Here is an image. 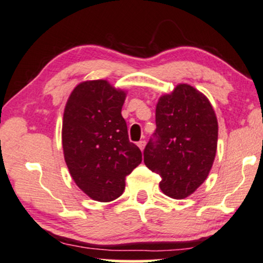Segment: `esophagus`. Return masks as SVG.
<instances>
[{
  "label": "esophagus",
  "instance_id": "34e87169",
  "mask_svg": "<svg viewBox=\"0 0 263 263\" xmlns=\"http://www.w3.org/2000/svg\"><path fill=\"white\" fill-rule=\"evenodd\" d=\"M137 145L139 147V149H141V151H143V149H144V147H145V141H139L137 143Z\"/></svg>",
  "mask_w": 263,
  "mask_h": 263
}]
</instances>
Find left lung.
<instances>
[{"label": "left lung", "instance_id": "1", "mask_svg": "<svg viewBox=\"0 0 263 263\" xmlns=\"http://www.w3.org/2000/svg\"><path fill=\"white\" fill-rule=\"evenodd\" d=\"M155 132L145 145L144 164L161 177L164 194L183 199L208 177L217 148L218 125L209 99L182 84L159 99Z\"/></svg>", "mask_w": 263, "mask_h": 263}]
</instances>
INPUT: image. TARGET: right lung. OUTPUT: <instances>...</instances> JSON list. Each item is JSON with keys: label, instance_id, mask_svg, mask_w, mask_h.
Segmentation results:
<instances>
[{"label": "right lung", "instance_id": "right-lung-1", "mask_svg": "<svg viewBox=\"0 0 263 263\" xmlns=\"http://www.w3.org/2000/svg\"><path fill=\"white\" fill-rule=\"evenodd\" d=\"M125 97L105 80H96L76 86L65 105L62 139L66 166L93 200L120 197L126 176L142 161L121 115Z\"/></svg>", "mask_w": 263, "mask_h": 263}]
</instances>
